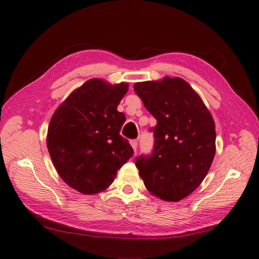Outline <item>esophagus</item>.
I'll return each instance as SVG.
<instances>
[{
	"label": "esophagus",
	"mask_w": 259,
	"mask_h": 259,
	"mask_svg": "<svg viewBox=\"0 0 259 259\" xmlns=\"http://www.w3.org/2000/svg\"><path fill=\"white\" fill-rule=\"evenodd\" d=\"M130 144H131L132 148H133V149H134V151L136 152V150H137V146H138V143H137V140H135V139H134V140H131V143H130Z\"/></svg>",
	"instance_id": "esophagus-1"
}]
</instances>
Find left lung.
<instances>
[{"label": "left lung", "instance_id": "1", "mask_svg": "<svg viewBox=\"0 0 259 259\" xmlns=\"http://www.w3.org/2000/svg\"><path fill=\"white\" fill-rule=\"evenodd\" d=\"M134 91L158 121L151 128L153 152L136 159L139 176L154 197L178 202L197 189L213 163V116L199 94L182 77L137 82Z\"/></svg>", "mask_w": 259, "mask_h": 259}]
</instances>
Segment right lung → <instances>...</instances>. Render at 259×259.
Listing matches in <instances>:
<instances>
[{"mask_svg": "<svg viewBox=\"0 0 259 259\" xmlns=\"http://www.w3.org/2000/svg\"><path fill=\"white\" fill-rule=\"evenodd\" d=\"M127 91V83L91 79L53 114L46 145L58 175L72 189L83 194L105 191L134 154L120 135L125 114L117 111Z\"/></svg>", "mask_w": 259, "mask_h": 259, "instance_id": "obj_1", "label": "right lung"}]
</instances>
